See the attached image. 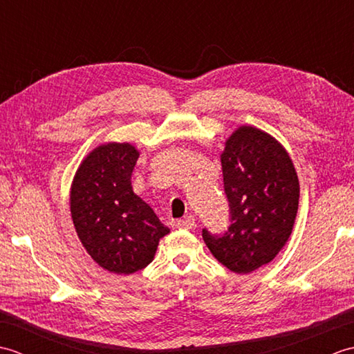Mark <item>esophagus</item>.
<instances>
[{"label": "esophagus", "mask_w": 354, "mask_h": 354, "mask_svg": "<svg viewBox=\"0 0 354 354\" xmlns=\"http://www.w3.org/2000/svg\"><path fill=\"white\" fill-rule=\"evenodd\" d=\"M196 219H194L193 216H187L184 217V219H179L176 222V227L178 228H184V230H193L194 227H196V222H194Z\"/></svg>", "instance_id": "34e87169"}]
</instances>
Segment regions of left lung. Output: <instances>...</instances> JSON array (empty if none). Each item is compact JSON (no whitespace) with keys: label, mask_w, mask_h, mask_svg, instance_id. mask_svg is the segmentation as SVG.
Segmentation results:
<instances>
[{"label":"left lung","mask_w":354,"mask_h":354,"mask_svg":"<svg viewBox=\"0 0 354 354\" xmlns=\"http://www.w3.org/2000/svg\"><path fill=\"white\" fill-rule=\"evenodd\" d=\"M231 225L222 237H202L214 259L236 274L272 261L288 242L297 219L299 183L280 141L254 126H239L221 153Z\"/></svg>","instance_id":"left-lung-1"}]
</instances>
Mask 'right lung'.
<instances>
[{"instance_id":"obj_1","label":"right lung","mask_w":354,"mask_h":354,"mask_svg":"<svg viewBox=\"0 0 354 354\" xmlns=\"http://www.w3.org/2000/svg\"><path fill=\"white\" fill-rule=\"evenodd\" d=\"M140 150L129 142H103L82 160L70 190L77 237L91 259L111 274L129 275L153 260L170 230L132 189Z\"/></svg>"}]
</instances>
